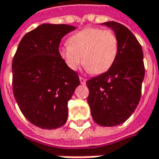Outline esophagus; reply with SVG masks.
Wrapping results in <instances>:
<instances>
[{"label": "esophagus", "mask_w": 159, "mask_h": 159, "mask_svg": "<svg viewBox=\"0 0 159 159\" xmlns=\"http://www.w3.org/2000/svg\"><path fill=\"white\" fill-rule=\"evenodd\" d=\"M79 80H80V83L82 84H85V82H86V80L84 79V78H83V77H79Z\"/></svg>", "instance_id": "1"}]
</instances>
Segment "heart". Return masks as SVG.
<instances>
[{"instance_id": "1", "label": "heart", "mask_w": 159, "mask_h": 159, "mask_svg": "<svg viewBox=\"0 0 159 159\" xmlns=\"http://www.w3.org/2000/svg\"><path fill=\"white\" fill-rule=\"evenodd\" d=\"M119 52V40L115 33L97 27H86L68 39V45L61 47L59 54L66 66L75 71L83 61L86 69L95 75L109 71Z\"/></svg>"}]
</instances>
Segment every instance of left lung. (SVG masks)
I'll use <instances>...</instances> for the list:
<instances>
[{"label":"left lung","instance_id":"left-lung-1","mask_svg":"<svg viewBox=\"0 0 159 159\" xmlns=\"http://www.w3.org/2000/svg\"><path fill=\"white\" fill-rule=\"evenodd\" d=\"M113 30L119 52L111 69L86 82L87 102L96 123L117 126L126 121L137 108L144 77L142 47L123 25L111 21L101 24Z\"/></svg>","mask_w":159,"mask_h":159}]
</instances>
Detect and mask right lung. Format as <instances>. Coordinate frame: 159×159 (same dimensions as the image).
<instances>
[{
  "label": "right lung",
  "instance_id": "1",
  "mask_svg": "<svg viewBox=\"0 0 159 159\" xmlns=\"http://www.w3.org/2000/svg\"><path fill=\"white\" fill-rule=\"evenodd\" d=\"M75 27L42 24L21 39L13 60V92L24 116L41 129H57L68 118L78 75L59 54L61 39Z\"/></svg>",
  "mask_w": 159,
  "mask_h": 159
}]
</instances>
